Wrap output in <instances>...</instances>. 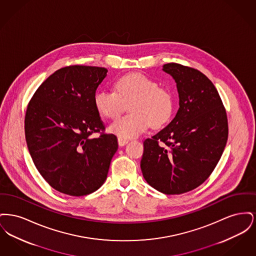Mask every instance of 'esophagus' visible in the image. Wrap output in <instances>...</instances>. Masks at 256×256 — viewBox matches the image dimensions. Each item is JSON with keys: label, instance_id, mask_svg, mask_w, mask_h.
<instances>
[{"label": "esophagus", "instance_id": "1", "mask_svg": "<svg viewBox=\"0 0 256 256\" xmlns=\"http://www.w3.org/2000/svg\"><path fill=\"white\" fill-rule=\"evenodd\" d=\"M128 140H126V139L118 138V144H119V146H124L126 144H128Z\"/></svg>", "mask_w": 256, "mask_h": 256}]
</instances>
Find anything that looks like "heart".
Returning <instances> with one entry per match:
<instances>
[{
	"mask_svg": "<svg viewBox=\"0 0 256 256\" xmlns=\"http://www.w3.org/2000/svg\"><path fill=\"white\" fill-rule=\"evenodd\" d=\"M115 92L98 90L94 104L100 115L117 119L128 106L130 114L111 124V132L122 139H132L150 126L158 128L169 122L174 111V98L150 78L140 73L124 74L115 84Z\"/></svg>",
	"mask_w": 256,
	"mask_h": 256,
	"instance_id": "heart-1",
	"label": "heart"
}]
</instances>
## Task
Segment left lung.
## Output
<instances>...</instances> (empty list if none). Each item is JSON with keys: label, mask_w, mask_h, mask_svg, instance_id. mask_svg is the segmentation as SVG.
Segmentation results:
<instances>
[{"label": "left lung", "mask_w": 256, "mask_h": 256, "mask_svg": "<svg viewBox=\"0 0 256 256\" xmlns=\"http://www.w3.org/2000/svg\"><path fill=\"white\" fill-rule=\"evenodd\" d=\"M162 70L176 84L180 108L166 128L144 141L140 166L152 187L178 195L204 182L215 169L228 126L219 93L206 74L178 63Z\"/></svg>", "instance_id": "left-lung-1"}]
</instances>
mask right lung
Instances as JSON below:
<instances>
[{
	"instance_id": "1",
	"label": "right lung",
	"mask_w": 256,
	"mask_h": 256,
	"mask_svg": "<svg viewBox=\"0 0 256 256\" xmlns=\"http://www.w3.org/2000/svg\"><path fill=\"white\" fill-rule=\"evenodd\" d=\"M106 76L102 67L61 68L38 87L28 106L24 134L30 154L43 178L65 195L98 190L118 150L114 134L92 136L104 130L94 95Z\"/></svg>"
}]
</instances>
